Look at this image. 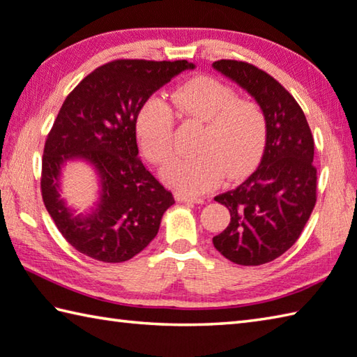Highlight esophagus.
Here are the masks:
<instances>
[{
    "mask_svg": "<svg viewBox=\"0 0 357 357\" xmlns=\"http://www.w3.org/2000/svg\"><path fill=\"white\" fill-rule=\"evenodd\" d=\"M174 198H176V201H181V203H195V204H203L204 203V198L184 195V193H176Z\"/></svg>",
    "mask_w": 357,
    "mask_h": 357,
    "instance_id": "esophagus-1",
    "label": "esophagus"
}]
</instances>
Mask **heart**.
I'll return each instance as SVG.
<instances>
[{
	"instance_id": "b5f03b06",
	"label": "heart",
	"mask_w": 357,
	"mask_h": 357,
	"mask_svg": "<svg viewBox=\"0 0 357 357\" xmlns=\"http://www.w3.org/2000/svg\"><path fill=\"white\" fill-rule=\"evenodd\" d=\"M174 105L192 119L204 121L197 142V154L174 158L164 178L185 195H199L222 183L225 174L237 179L261 159L267 139V121L262 109L250 100H238L234 90L209 76H197L181 84L172 93ZM174 115L170 106L151 96L135 116L140 150L160 165L173 153Z\"/></svg>"
}]
</instances>
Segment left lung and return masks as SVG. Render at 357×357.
Here are the masks:
<instances>
[{
	"instance_id": "obj_1",
	"label": "left lung",
	"mask_w": 357,
	"mask_h": 357,
	"mask_svg": "<svg viewBox=\"0 0 357 357\" xmlns=\"http://www.w3.org/2000/svg\"><path fill=\"white\" fill-rule=\"evenodd\" d=\"M245 89L262 109L267 139L261 164L243 183L215 197L231 222L212 238L238 265H262L284 255L306 226L317 201L314 137L303 109L275 77L248 62L212 63Z\"/></svg>"
}]
</instances>
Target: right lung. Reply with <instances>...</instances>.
I'll return each mask as SVG.
<instances>
[{
  "mask_svg": "<svg viewBox=\"0 0 357 357\" xmlns=\"http://www.w3.org/2000/svg\"><path fill=\"white\" fill-rule=\"evenodd\" d=\"M193 68L187 61H112L84 77L63 101L45 142L40 187L57 229L82 255L125 262L156 237L174 198L142 164L135 116L156 90ZM73 158L86 160L100 179V199L86 216H75L60 198L61 167Z\"/></svg>",
  "mask_w": 357,
  "mask_h": 357,
  "instance_id": "add662e5",
  "label": "right lung"
}]
</instances>
